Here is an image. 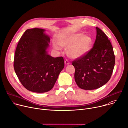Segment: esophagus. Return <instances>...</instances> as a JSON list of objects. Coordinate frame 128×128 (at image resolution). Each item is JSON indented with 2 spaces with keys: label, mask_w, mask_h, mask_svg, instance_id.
I'll list each match as a JSON object with an SVG mask.
<instances>
[{
  "label": "esophagus",
  "mask_w": 128,
  "mask_h": 128,
  "mask_svg": "<svg viewBox=\"0 0 128 128\" xmlns=\"http://www.w3.org/2000/svg\"><path fill=\"white\" fill-rule=\"evenodd\" d=\"M64 64H66V65H68V64H70V62H68V60H64Z\"/></svg>",
  "instance_id": "34e87169"
}]
</instances>
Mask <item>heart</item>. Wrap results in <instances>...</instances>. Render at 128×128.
<instances>
[{
	"mask_svg": "<svg viewBox=\"0 0 128 128\" xmlns=\"http://www.w3.org/2000/svg\"><path fill=\"white\" fill-rule=\"evenodd\" d=\"M58 42L60 46L68 48L67 54L72 58H79L84 55L89 50L91 44V38L82 33L72 34L58 39ZM55 48L59 50L60 47L56 44H53Z\"/></svg>",
	"mask_w": 128,
	"mask_h": 128,
	"instance_id": "1",
	"label": "heart"
}]
</instances>
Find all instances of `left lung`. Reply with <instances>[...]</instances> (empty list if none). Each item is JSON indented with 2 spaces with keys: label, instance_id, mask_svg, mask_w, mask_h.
I'll return each instance as SVG.
<instances>
[{
  "label": "left lung",
  "instance_id": "8db88e82",
  "mask_svg": "<svg viewBox=\"0 0 128 128\" xmlns=\"http://www.w3.org/2000/svg\"><path fill=\"white\" fill-rule=\"evenodd\" d=\"M96 38L93 48L72 62L76 84L84 90L98 89L111 78L114 64L113 46L106 34L96 27Z\"/></svg>",
  "mask_w": 128,
  "mask_h": 128
}]
</instances>
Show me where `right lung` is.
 I'll use <instances>...</instances> for the list:
<instances>
[{"mask_svg": "<svg viewBox=\"0 0 128 128\" xmlns=\"http://www.w3.org/2000/svg\"><path fill=\"white\" fill-rule=\"evenodd\" d=\"M42 28L28 29L17 44L14 68L18 79L28 91L44 93L54 86L64 66L62 57L47 54L50 38Z\"/></svg>", "mask_w": 128, "mask_h": 128, "instance_id": "1", "label": "right lung"}]
</instances>
